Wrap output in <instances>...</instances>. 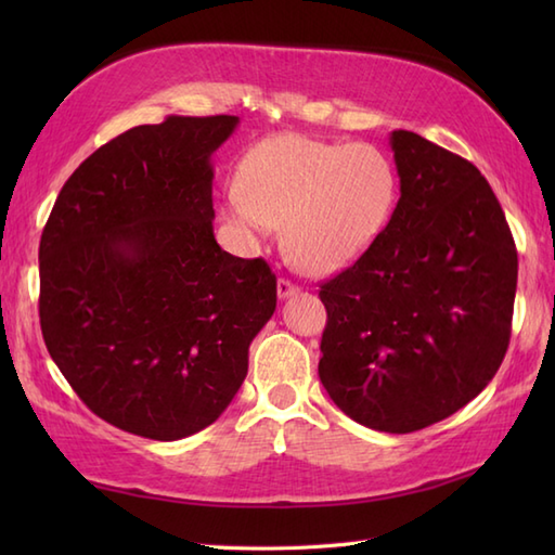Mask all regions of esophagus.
Returning <instances> with one entry per match:
<instances>
[{"instance_id": "1", "label": "esophagus", "mask_w": 555, "mask_h": 555, "mask_svg": "<svg viewBox=\"0 0 555 555\" xmlns=\"http://www.w3.org/2000/svg\"><path fill=\"white\" fill-rule=\"evenodd\" d=\"M300 288L296 286V284H291L288 279H279L276 281V293H279V298L281 300H286V298H291V296H296Z\"/></svg>"}]
</instances>
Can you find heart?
<instances>
[{"instance_id":"heart-1","label":"heart","mask_w":555,"mask_h":555,"mask_svg":"<svg viewBox=\"0 0 555 555\" xmlns=\"http://www.w3.org/2000/svg\"><path fill=\"white\" fill-rule=\"evenodd\" d=\"M396 199L398 173L382 147L281 133L247 152L227 215L255 235L284 223L291 262L308 274H334L370 250Z\"/></svg>"}]
</instances>
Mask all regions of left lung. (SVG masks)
<instances>
[{
  "label": "left lung",
  "instance_id": "8db88e82",
  "mask_svg": "<svg viewBox=\"0 0 555 555\" xmlns=\"http://www.w3.org/2000/svg\"><path fill=\"white\" fill-rule=\"evenodd\" d=\"M391 221L326 281L320 379L364 427L408 434L485 391L511 340L517 253L475 164L412 131L388 135Z\"/></svg>",
  "mask_w": 555,
  "mask_h": 555
}]
</instances>
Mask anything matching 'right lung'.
I'll return each instance as SVG.
<instances>
[{
	"label": "right lung",
	"mask_w": 555,
	"mask_h": 555,
	"mask_svg": "<svg viewBox=\"0 0 555 555\" xmlns=\"http://www.w3.org/2000/svg\"><path fill=\"white\" fill-rule=\"evenodd\" d=\"M238 116H169L70 173L40 238V326L98 417L185 439L229 408L276 310V276L215 238L211 155Z\"/></svg>",
	"instance_id": "right-lung-1"
}]
</instances>
